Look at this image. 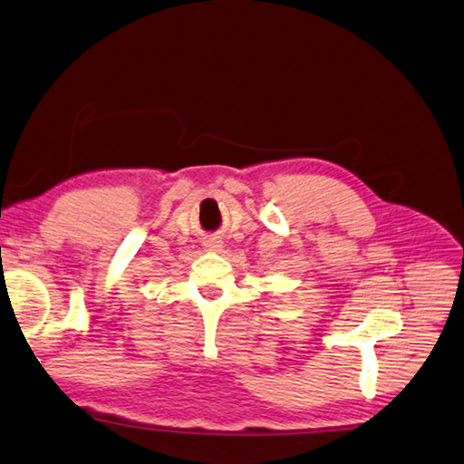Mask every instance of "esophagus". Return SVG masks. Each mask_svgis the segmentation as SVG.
<instances>
[{"label": "esophagus", "instance_id": "34e87169", "mask_svg": "<svg viewBox=\"0 0 464 464\" xmlns=\"http://www.w3.org/2000/svg\"><path fill=\"white\" fill-rule=\"evenodd\" d=\"M203 245H205L207 251H221V247H223V243L219 239H213V237L211 239H205Z\"/></svg>", "mask_w": 464, "mask_h": 464}]
</instances>
